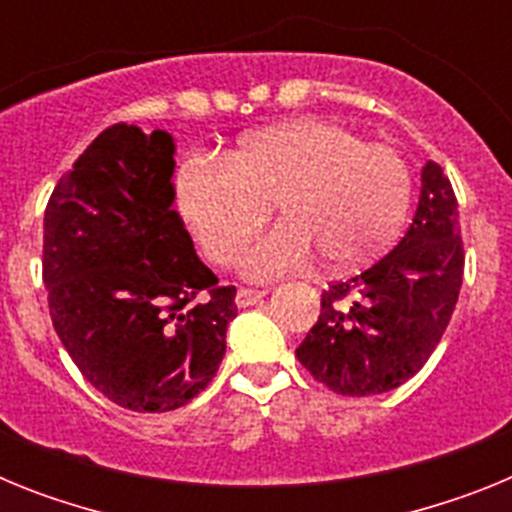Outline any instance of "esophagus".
<instances>
[{"label": "esophagus", "mask_w": 512, "mask_h": 512, "mask_svg": "<svg viewBox=\"0 0 512 512\" xmlns=\"http://www.w3.org/2000/svg\"><path fill=\"white\" fill-rule=\"evenodd\" d=\"M264 295H266V292H261V289L241 287L238 292H235V305L251 307V305H256V302H261V297H264Z\"/></svg>", "instance_id": "obj_1"}]
</instances>
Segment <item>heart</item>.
<instances>
[{
	"label": "heart",
	"instance_id": "1",
	"mask_svg": "<svg viewBox=\"0 0 512 512\" xmlns=\"http://www.w3.org/2000/svg\"><path fill=\"white\" fill-rule=\"evenodd\" d=\"M179 215L212 264H230L277 202L282 223L243 253L251 277H282L318 259L364 264L408 220L413 171L390 143L333 120H295L253 133L228 158L189 156L176 166Z\"/></svg>",
	"mask_w": 512,
	"mask_h": 512
}]
</instances>
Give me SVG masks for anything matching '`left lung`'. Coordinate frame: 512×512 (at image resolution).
Wrapping results in <instances>:
<instances>
[{
    "label": "left lung",
    "mask_w": 512,
    "mask_h": 512,
    "mask_svg": "<svg viewBox=\"0 0 512 512\" xmlns=\"http://www.w3.org/2000/svg\"><path fill=\"white\" fill-rule=\"evenodd\" d=\"M461 277L456 194L441 166L428 161L410 228L374 264L328 284L297 359L336 395L395 390L420 372L441 341Z\"/></svg>",
    "instance_id": "1"
}]
</instances>
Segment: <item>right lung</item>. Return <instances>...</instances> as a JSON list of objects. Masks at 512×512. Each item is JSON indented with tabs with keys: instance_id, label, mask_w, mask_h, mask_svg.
I'll return each instance as SVG.
<instances>
[{
	"instance_id": "right-lung-1",
	"label": "right lung",
	"mask_w": 512,
	"mask_h": 512,
	"mask_svg": "<svg viewBox=\"0 0 512 512\" xmlns=\"http://www.w3.org/2000/svg\"><path fill=\"white\" fill-rule=\"evenodd\" d=\"M174 140L117 122L53 189L43 282L58 338L107 400L169 413L200 395L238 315L197 259L174 202Z\"/></svg>"
}]
</instances>
